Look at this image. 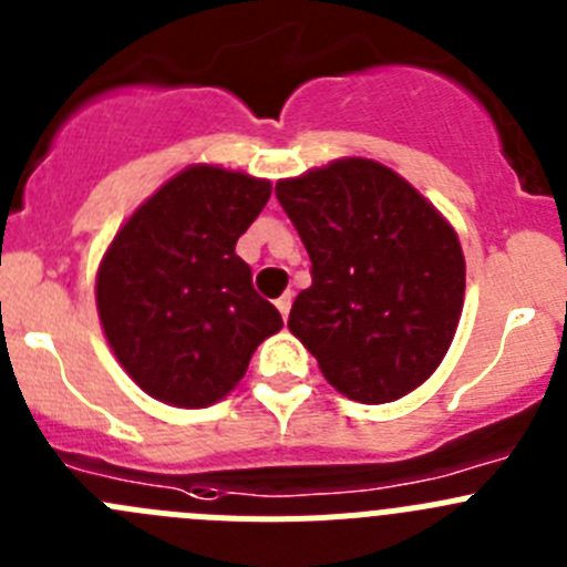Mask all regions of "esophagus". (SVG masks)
<instances>
[{"label": "esophagus", "mask_w": 567, "mask_h": 567, "mask_svg": "<svg viewBox=\"0 0 567 567\" xmlns=\"http://www.w3.org/2000/svg\"><path fill=\"white\" fill-rule=\"evenodd\" d=\"M275 306H278L280 317H284V320H287V317H289V309H292V292H284V295H280V298L275 300Z\"/></svg>", "instance_id": "esophagus-1"}]
</instances>
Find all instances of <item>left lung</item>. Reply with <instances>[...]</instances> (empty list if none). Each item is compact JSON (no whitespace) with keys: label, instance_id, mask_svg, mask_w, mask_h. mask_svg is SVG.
I'll return each instance as SVG.
<instances>
[{"label":"left lung","instance_id":"obj_1","mask_svg":"<svg viewBox=\"0 0 567 567\" xmlns=\"http://www.w3.org/2000/svg\"><path fill=\"white\" fill-rule=\"evenodd\" d=\"M311 258L289 331L339 392L390 403L423 384L460 326L465 256L401 175L344 158L275 186Z\"/></svg>","mask_w":567,"mask_h":567}]
</instances>
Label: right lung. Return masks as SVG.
I'll return each mask as SVG.
<instances>
[{
  "instance_id": "1",
  "label": "right lung",
  "mask_w": 567,
  "mask_h": 567,
  "mask_svg": "<svg viewBox=\"0 0 567 567\" xmlns=\"http://www.w3.org/2000/svg\"><path fill=\"white\" fill-rule=\"evenodd\" d=\"M267 181L192 166L127 219L96 275V309L122 368L175 406H212L280 331L236 241L267 206Z\"/></svg>"
}]
</instances>
